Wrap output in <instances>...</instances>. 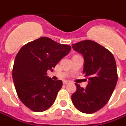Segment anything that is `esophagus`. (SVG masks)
Here are the masks:
<instances>
[{"label": "esophagus", "mask_w": 126, "mask_h": 126, "mask_svg": "<svg viewBox=\"0 0 126 126\" xmlns=\"http://www.w3.org/2000/svg\"><path fill=\"white\" fill-rule=\"evenodd\" d=\"M71 82H69V81H67V80H65L63 81V84H70Z\"/></svg>", "instance_id": "obj_1"}]
</instances>
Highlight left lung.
I'll return each instance as SVG.
<instances>
[{
	"instance_id": "1",
	"label": "left lung",
	"mask_w": 126,
	"mask_h": 126,
	"mask_svg": "<svg viewBox=\"0 0 126 126\" xmlns=\"http://www.w3.org/2000/svg\"><path fill=\"white\" fill-rule=\"evenodd\" d=\"M76 51L84 58L83 74L88 78L86 88L77 87L71 96L75 107L84 113H93L105 105L116 86L117 71L113 55L108 49L90 40L72 44Z\"/></svg>"
}]
</instances>
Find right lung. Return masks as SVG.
<instances>
[{"instance_id":"obj_1","label":"right lung","mask_w":126,"mask_h":126,"mask_svg":"<svg viewBox=\"0 0 126 126\" xmlns=\"http://www.w3.org/2000/svg\"><path fill=\"white\" fill-rule=\"evenodd\" d=\"M71 47L47 37H41L21 47L16 55L12 76L18 97L34 112H42L52 105L63 86L52 80L47 71H53Z\"/></svg>"}]
</instances>
